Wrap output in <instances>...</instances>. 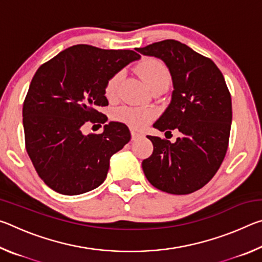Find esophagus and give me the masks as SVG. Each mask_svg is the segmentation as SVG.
<instances>
[{"label":"esophagus","instance_id":"34e87169","mask_svg":"<svg viewBox=\"0 0 262 262\" xmlns=\"http://www.w3.org/2000/svg\"><path fill=\"white\" fill-rule=\"evenodd\" d=\"M142 136H144L143 133L137 132V130H134V129L132 130V140H137V139H140V137H142Z\"/></svg>","mask_w":262,"mask_h":262}]
</instances>
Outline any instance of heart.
<instances>
[{
    "label": "heart",
    "mask_w": 262,
    "mask_h": 262,
    "mask_svg": "<svg viewBox=\"0 0 262 262\" xmlns=\"http://www.w3.org/2000/svg\"><path fill=\"white\" fill-rule=\"evenodd\" d=\"M137 73L141 75L145 84L149 86L150 90L157 84L167 83L170 81V72L166 66L162 61L156 59H145L137 66ZM121 81V74H114L105 85V96L108 99H113L117 97L119 84ZM114 118L119 121L128 123L133 127L140 128L151 120L152 113L147 108L130 107V106H123L118 108L114 112Z\"/></svg>",
    "instance_id": "b5f03b06"
}]
</instances>
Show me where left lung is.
Masks as SVG:
<instances>
[{
  "instance_id": "8db88e82",
  "label": "left lung",
  "mask_w": 262,
  "mask_h": 262,
  "mask_svg": "<svg viewBox=\"0 0 262 262\" xmlns=\"http://www.w3.org/2000/svg\"><path fill=\"white\" fill-rule=\"evenodd\" d=\"M136 51L162 60L172 78L170 104L154 128L180 133L174 143L148 135L154 152L142 168L163 192L193 193L209 183L228 150L232 105L224 77L210 59L172 39Z\"/></svg>"
}]
</instances>
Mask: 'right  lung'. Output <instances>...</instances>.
<instances>
[{
  "label": "right lung",
  "mask_w": 262,
  "mask_h": 262,
  "mask_svg": "<svg viewBox=\"0 0 262 262\" xmlns=\"http://www.w3.org/2000/svg\"><path fill=\"white\" fill-rule=\"evenodd\" d=\"M140 55L128 50L75 45L39 67L23 105L26 151L48 187L78 195L104 183L110 159L130 141L122 122L84 135L88 121L106 122L96 108L108 105L106 82Z\"/></svg>",
  "instance_id": "right-lung-1"
}]
</instances>
